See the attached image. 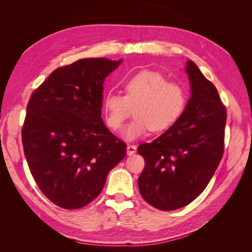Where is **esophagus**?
Returning a JSON list of instances; mask_svg holds the SVG:
<instances>
[{
	"mask_svg": "<svg viewBox=\"0 0 252 252\" xmlns=\"http://www.w3.org/2000/svg\"><path fill=\"white\" fill-rule=\"evenodd\" d=\"M135 151H136V147L134 146V145H128L127 146V155L128 156L134 155Z\"/></svg>",
	"mask_w": 252,
	"mask_h": 252,
	"instance_id": "34e87169",
	"label": "esophagus"
}]
</instances>
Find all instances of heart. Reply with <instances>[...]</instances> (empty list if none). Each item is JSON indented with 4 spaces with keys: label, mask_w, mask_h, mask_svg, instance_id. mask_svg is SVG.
Returning a JSON list of instances; mask_svg holds the SVG:
<instances>
[{
    "label": "heart",
    "mask_w": 252,
    "mask_h": 252,
    "mask_svg": "<svg viewBox=\"0 0 252 252\" xmlns=\"http://www.w3.org/2000/svg\"><path fill=\"white\" fill-rule=\"evenodd\" d=\"M124 96L108 93L103 98V111L107 126L118 131L134 108V119L122 136L135 141L151 129L159 132L171 127L182 116L187 102V94L181 84L167 82L163 74L145 70L123 82Z\"/></svg>",
    "instance_id": "1"
}]
</instances>
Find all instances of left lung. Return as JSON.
<instances>
[{
	"instance_id": "obj_1",
	"label": "left lung",
	"mask_w": 252,
	"mask_h": 252,
	"mask_svg": "<svg viewBox=\"0 0 252 252\" xmlns=\"http://www.w3.org/2000/svg\"><path fill=\"white\" fill-rule=\"evenodd\" d=\"M190 97L179 120L138 152L145 168L138 184L143 199L170 211L191 203L208 185L222 159L226 108L216 86L188 60Z\"/></svg>"
}]
</instances>
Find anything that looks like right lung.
<instances>
[{
  "label": "right lung",
  "instance_id": "add662e5",
  "mask_svg": "<svg viewBox=\"0 0 252 252\" xmlns=\"http://www.w3.org/2000/svg\"><path fill=\"white\" fill-rule=\"evenodd\" d=\"M123 60L87 58L53 71L30 97L22 129L24 154L37 186L65 209L100 194L126 145L104 124L103 84Z\"/></svg>",
  "mask_w": 252,
  "mask_h": 252
}]
</instances>
